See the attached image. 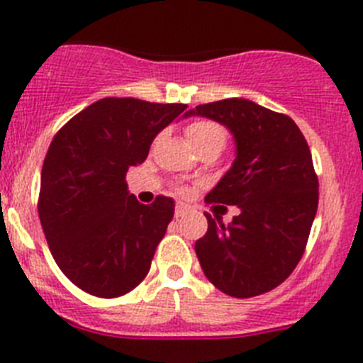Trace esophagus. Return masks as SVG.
Masks as SVG:
<instances>
[{
	"label": "esophagus",
	"instance_id": "34e87169",
	"mask_svg": "<svg viewBox=\"0 0 363 363\" xmlns=\"http://www.w3.org/2000/svg\"><path fill=\"white\" fill-rule=\"evenodd\" d=\"M187 213H189L187 205H184V203L176 205V209H174V216L176 218H184Z\"/></svg>",
	"mask_w": 363,
	"mask_h": 363
}]
</instances>
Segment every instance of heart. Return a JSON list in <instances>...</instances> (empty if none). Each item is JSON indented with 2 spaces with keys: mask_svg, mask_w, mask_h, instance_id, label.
Returning a JSON list of instances; mask_svg holds the SVG:
<instances>
[{
  "mask_svg": "<svg viewBox=\"0 0 363 363\" xmlns=\"http://www.w3.org/2000/svg\"><path fill=\"white\" fill-rule=\"evenodd\" d=\"M189 142L194 145V149H201V147L209 145V143H216V145H225L227 133L220 123L211 120H194L187 125Z\"/></svg>",
  "mask_w": 363,
  "mask_h": 363,
  "instance_id": "b5f03b06",
  "label": "heart"
}]
</instances>
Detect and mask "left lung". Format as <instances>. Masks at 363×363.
<instances>
[{"label":"left lung","instance_id":"left-lung-1","mask_svg":"<svg viewBox=\"0 0 363 363\" xmlns=\"http://www.w3.org/2000/svg\"><path fill=\"white\" fill-rule=\"evenodd\" d=\"M191 114L220 121L236 140L230 171L205 201L236 205L240 214L229 225L205 214L209 227L194 245L201 269L229 296L269 293L306 252L318 209V176L307 140L287 114L243 98L198 105Z\"/></svg>","mask_w":363,"mask_h":363}]
</instances>
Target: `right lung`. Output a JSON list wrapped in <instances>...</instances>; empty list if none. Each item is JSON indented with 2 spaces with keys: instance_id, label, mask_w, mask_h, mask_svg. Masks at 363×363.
Listing matches in <instances>:
<instances>
[{
  "instance_id": "right-lung-1",
  "label": "right lung",
  "mask_w": 363,
  "mask_h": 363,
  "mask_svg": "<svg viewBox=\"0 0 363 363\" xmlns=\"http://www.w3.org/2000/svg\"><path fill=\"white\" fill-rule=\"evenodd\" d=\"M187 108L104 98L70 118L50 142L38 214L57 267L85 293L118 298L150 269L174 216L172 198L143 205L125 176L145 162L156 134Z\"/></svg>"
}]
</instances>
